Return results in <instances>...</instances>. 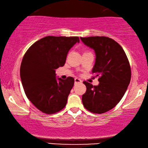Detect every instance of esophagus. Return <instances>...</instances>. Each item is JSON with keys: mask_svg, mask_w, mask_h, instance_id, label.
<instances>
[{"mask_svg": "<svg viewBox=\"0 0 148 148\" xmlns=\"http://www.w3.org/2000/svg\"><path fill=\"white\" fill-rule=\"evenodd\" d=\"M82 80L79 79L78 78H75V84H79V83H82Z\"/></svg>", "mask_w": 148, "mask_h": 148, "instance_id": "1", "label": "esophagus"}]
</instances>
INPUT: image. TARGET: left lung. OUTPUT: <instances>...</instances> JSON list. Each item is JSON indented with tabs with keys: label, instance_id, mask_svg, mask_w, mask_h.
Here are the masks:
<instances>
[{
	"label": "left lung",
	"instance_id": "8db88e82",
	"mask_svg": "<svg viewBox=\"0 0 148 148\" xmlns=\"http://www.w3.org/2000/svg\"><path fill=\"white\" fill-rule=\"evenodd\" d=\"M96 52L92 73L99 77L98 86L85 81L86 92L82 96L84 106L91 112L102 114L120 102L130 83L131 71L124 50L112 38L105 36L80 38Z\"/></svg>",
	"mask_w": 148,
	"mask_h": 148
}]
</instances>
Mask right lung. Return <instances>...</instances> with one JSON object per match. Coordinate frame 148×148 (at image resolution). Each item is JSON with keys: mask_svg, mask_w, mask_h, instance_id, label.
<instances>
[{"mask_svg": "<svg viewBox=\"0 0 148 148\" xmlns=\"http://www.w3.org/2000/svg\"><path fill=\"white\" fill-rule=\"evenodd\" d=\"M77 36H46L34 43L24 54L20 76L29 100L41 112L52 114L64 108L74 79H56L55 69L64 66Z\"/></svg>", "mask_w": 148, "mask_h": 148, "instance_id": "1", "label": "right lung"}]
</instances>
